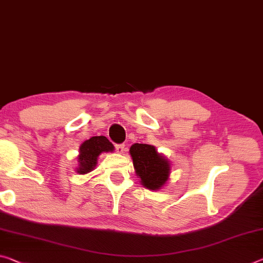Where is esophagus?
Segmentation results:
<instances>
[{"mask_svg":"<svg viewBox=\"0 0 263 263\" xmlns=\"http://www.w3.org/2000/svg\"><path fill=\"white\" fill-rule=\"evenodd\" d=\"M116 149L118 153H124L125 151H126V146H125L124 144H118V145H116Z\"/></svg>","mask_w":263,"mask_h":263,"instance_id":"34e87169","label":"esophagus"}]
</instances>
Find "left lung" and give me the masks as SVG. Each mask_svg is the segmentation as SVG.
<instances>
[{
  "label": "left lung",
  "mask_w": 263,
  "mask_h": 263,
  "mask_svg": "<svg viewBox=\"0 0 263 263\" xmlns=\"http://www.w3.org/2000/svg\"><path fill=\"white\" fill-rule=\"evenodd\" d=\"M130 156L137 177L145 189L159 191L166 185L171 174V161L158 152L156 146L136 143L130 147Z\"/></svg>",
  "instance_id": "left-lung-1"
}]
</instances>
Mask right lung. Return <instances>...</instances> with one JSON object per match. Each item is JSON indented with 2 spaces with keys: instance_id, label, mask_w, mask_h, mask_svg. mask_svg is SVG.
<instances>
[{
  "instance_id": "obj_1",
  "label": "right lung",
  "mask_w": 263,
  "mask_h": 263,
  "mask_svg": "<svg viewBox=\"0 0 263 263\" xmlns=\"http://www.w3.org/2000/svg\"><path fill=\"white\" fill-rule=\"evenodd\" d=\"M115 146L112 145L109 139L104 136L91 137L90 139L85 140L81 146H79L78 156H77V167L76 172L78 174H87L93 171L97 166L99 154L103 152H114Z\"/></svg>"
}]
</instances>
